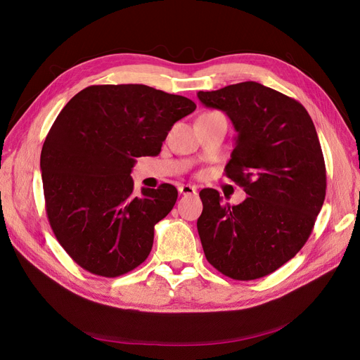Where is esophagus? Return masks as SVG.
<instances>
[{
  "label": "esophagus",
  "instance_id": "1",
  "mask_svg": "<svg viewBox=\"0 0 360 360\" xmlns=\"http://www.w3.org/2000/svg\"><path fill=\"white\" fill-rule=\"evenodd\" d=\"M179 193L184 194V195H191V194L197 193V188L194 185H181Z\"/></svg>",
  "mask_w": 360,
  "mask_h": 360
}]
</instances>
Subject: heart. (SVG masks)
<instances>
[{
    "label": "heart",
    "mask_w": 360,
    "mask_h": 360,
    "mask_svg": "<svg viewBox=\"0 0 360 360\" xmlns=\"http://www.w3.org/2000/svg\"><path fill=\"white\" fill-rule=\"evenodd\" d=\"M209 113H219V112H209Z\"/></svg>",
    "instance_id": "obj_1"
}]
</instances>
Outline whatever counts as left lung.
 Wrapping results in <instances>:
<instances>
[{
    "label": "left lung",
    "instance_id": "1",
    "mask_svg": "<svg viewBox=\"0 0 360 360\" xmlns=\"http://www.w3.org/2000/svg\"><path fill=\"white\" fill-rule=\"evenodd\" d=\"M197 96L231 118L238 137L226 176L248 194L231 205L216 190L200 191L197 229L205 258L235 280L269 276L304 247L324 204L327 175L316 129L297 101L255 82Z\"/></svg>",
    "mask_w": 360,
    "mask_h": 360
}]
</instances>
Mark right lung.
Masks as SVG:
<instances>
[{"instance_id":"1","label":"right lung","mask_w":360,"mask_h":360,"mask_svg":"<svg viewBox=\"0 0 360 360\" xmlns=\"http://www.w3.org/2000/svg\"><path fill=\"white\" fill-rule=\"evenodd\" d=\"M195 108L144 84H101L79 91L56 117L41 153L46 214L82 269L118 277L146 261L178 191L162 184L137 197L131 169L136 158L158 156L172 125Z\"/></svg>"}]
</instances>
